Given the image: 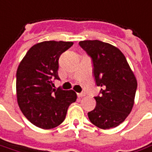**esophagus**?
<instances>
[{"label": "esophagus", "mask_w": 152, "mask_h": 152, "mask_svg": "<svg viewBox=\"0 0 152 152\" xmlns=\"http://www.w3.org/2000/svg\"><path fill=\"white\" fill-rule=\"evenodd\" d=\"M86 96V94L84 92H82V93H77V96L78 97H83V96Z\"/></svg>", "instance_id": "obj_1"}]
</instances>
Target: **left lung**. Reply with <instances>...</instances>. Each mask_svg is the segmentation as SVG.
Returning <instances> with one entry per match:
<instances>
[{
	"instance_id": "8db88e82",
	"label": "left lung",
	"mask_w": 152,
	"mask_h": 152,
	"mask_svg": "<svg viewBox=\"0 0 152 152\" xmlns=\"http://www.w3.org/2000/svg\"><path fill=\"white\" fill-rule=\"evenodd\" d=\"M80 47L91 58L96 83L101 87L95 109L88 113L91 122L100 129L117 127L132 110L137 80L120 49L99 40H83Z\"/></svg>"
}]
</instances>
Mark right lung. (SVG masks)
<instances>
[{"mask_svg": "<svg viewBox=\"0 0 152 152\" xmlns=\"http://www.w3.org/2000/svg\"><path fill=\"white\" fill-rule=\"evenodd\" d=\"M74 44L65 41H44L30 48L16 74L18 104L23 115L41 129L56 127L64 121L69 106L76 101L73 90L55 89L60 56Z\"/></svg>", "mask_w": 152, "mask_h": 152, "instance_id": "obj_1", "label": "right lung"}]
</instances>
